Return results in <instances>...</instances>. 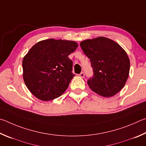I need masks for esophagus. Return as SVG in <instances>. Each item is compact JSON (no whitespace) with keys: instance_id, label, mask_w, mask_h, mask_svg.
I'll return each mask as SVG.
<instances>
[{"instance_id":"34e87169","label":"esophagus","mask_w":146,"mask_h":146,"mask_svg":"<svg viewBox=\"0 0 146 146\" xmlns=\"http://www.w3.org/2000/svg\"><path fill=\"white\" fill-rule=\"evenodd\" d=\"M79 76H80L81 78H83L84 77H85V74H84V72H81V73L80 74V75H79Z\"/></svg>"}]
</instances>
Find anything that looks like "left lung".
Segmentation results:
<instances>
[{
	"instance_id": "obj_1",
	"label": "left lung",
	"mask_w": 146,
	"mask_h": 146,
	"mask_svg": "<svg viewBox=\"0 0 146 146\" xmlns=\"http://www.w3.org/2000/svg\"><path fill=\"white\" fill-rule=\"evenodd\" d=\"M80 46L93 68L94 75L87 81L91 90L106 98L121 91L129 72L126 51L113 40L103 36L84 40Z\"/></svg>"
}]
</instances>
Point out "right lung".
I'll return each instance as SVG.
<instances>
[{"label": "right lung", "instance_id": "1", "mask_svg": "<svg viewBox=\"0 0 146 146\" xmlns=\"http://www.w3.org/2000/svg\"><path fill=\"white\" fill-rule=\"evenodd\" d=\"M78 46L74 41L52 38L33 46L23 59V78L36 98L48 101L65 92L75 76L68 55Z\"/></svg>", "mask_w": 146, "mask_h": 146}]
</instances>
